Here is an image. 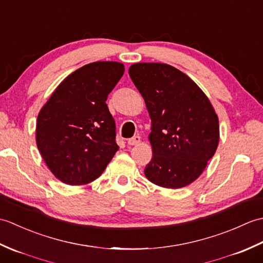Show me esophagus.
<instances>
[{
	"instance_id": "1",
	"label": "esophagus",
	"mask_w": 263,
	"mask_h": 263,
	"mask_svg": "<svg viewBox=\"0 0 263 263\" xmlns=\"http://www.w3.org/2000/svg\"><path fill=\"white\" fill-rule=\"evenodd\" d=\"M140 141H141V138H140V136H135L133 138L128 139V140H127V143L130 144V146H137V144L140 143Z\"/></svg>"
}]
</instances>
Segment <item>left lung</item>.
Segmentation results:
<instances>
[{"label": "left lung", "instance_id": "1", "mask_svg": "<svg viewBox=\"0 0 263 263\" xmlns=\"http://www.w3.org/2000/svg\"><path fill=\"white\" fill-rule=\"evenodd\" d=\"M128 74L152 119V161L144 175L156 185L181 189L202 174L219 142L209 98L191 78L165 63H136Z\"/></svg>", "mask_w": 263, "mask_h": 263}]
</instances>
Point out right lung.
<instances>
[{"instance_id":"add662e5","label":"right lung","mask_w":263,"mask_h":263,"mask_svg":"<svg viewBox=\"0 0 263 263\" xmlns=\"http://www.w3.org/2000/svg\"><path fill=\"white\" fill-rule=\"evenodd\" d=\"M123 73L120 62L83 65L60 83L39 111L37 147L61 182L83 185L95 181L119 150L106 99Z\"/></svg>"}]
</instances>
